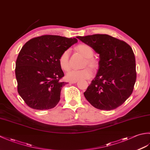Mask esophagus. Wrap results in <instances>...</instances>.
<instances>
[{"instance_id": "34e87169", "label": "esophagus", "mask_w": 150, "mask_h": 150, "mask_svg": "<svg viewBox=\"0 0 150 150\" xmlns=\"http://www.w3.org/2000/svg\"><path fill=\"white\" fill-rule=\"evenodd\" d=\"M77 82V81H69V83L70 84H75L76 82Z\"/></svg>"}]
</instances>
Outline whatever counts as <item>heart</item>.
I'll list each match as a JSON object with an SVG mask.
<instances>
[{
    "label": "heart",
    "mask_w": 150,
    "mask_h": 150,
    "mask_svg": "<svg viewBox=\"0 0 150 150\" xmlns=\"http://www.w3.org/2000/svg\"><path fill=\"white\" fill-rule=\"evenodd\" d=\"M76 49L79 51L82 55L86 57L84 61V65H89L92 68H96L98 66V61L97 59L93 58V50L92 47L89 45L85 44H79ZM69 52L68 50H66L60 54L59 58V64L60 67L64 71H68L70 68L69 62ZM93 71L90 67H86V68L81 69H71L67 73L66 79L69 81H79L88 79L93 76Z\"/></svg>",
    "instance_id": "heart-1"
}]
</instances>
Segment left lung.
Returning a JSON list of instances; mask_svg holds the SVG:
<instances>
[{
    "label": "left lung",
    "mask_w": 150,
    "mask_h": 150,
    "mask_svg": "<svg viewBox=\"0 0 150 150\" xmlns=\"http://www.w3.org/2000/svg\"><path fill=\"white\" fill-rule=\"evenodd\" d=\"M99 54V68L84 95L93 107L112 110L132 95L136 81L135 55L129 44L106 34L77 37Z\"/></svg>",
    "instance_id": "obj_1"
}]
</instances>
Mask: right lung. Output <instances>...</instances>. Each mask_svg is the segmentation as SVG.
I'll use <instances>...</instances> for the list:
<instances>
[{
    "mask_svg": "<svg viewBox=\"0 0 150 150\" xmlns=\"http://www.w3.org/2000/svg\"><path fill=\"white\" fill-rule=\"evenodd\" d=\"M75 38L45 35L33 38L22 47L15 64L17 90L28 106L49 110L59 103L64 73L59 58L64 51L77 42Z\"/></svg>",
    "mask_w": 150,
    "mask_h": 150,
    "instance_id": "add662e5",
    "label": "right lung"
}]
</instances>
